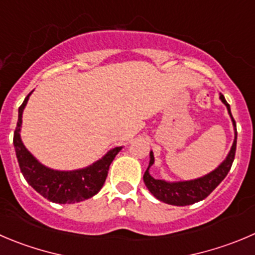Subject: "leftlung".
<instances>
[{
  "mask_svg": "<svg viewBox=\"0 0 255 255\" xmlns=\"http://www.w3.org/2000/svg\"><path fill=\"white\" fill-rule=\"evenodd\" d=\"M219 99L227 106L228 113H229L230 118H232L233 126H234L235 137L229 154H228L224 161L215 170L207 174V175L202 176V178L194 179V180L174 181V183H170V181L154 179L150 175L149 169L154 164V154H152V151H150V161L149 166H147L146 171L144 174V183L146 185V188L149 189L150 193L155 198L159 199L160 202H164L170 205H178V207H184V205H190L194 204V203L200 202V200L207 198L224 180V178L229 173L233 161H234L235 149H237V125H235V121L233 119L232 113H230L229 104L227 103V100H225V98L222 94H220Z\"/></svg>",
  "mask_w": 255,
  "mask_h": 255,
  "instance_id": "obj_1",
  "label": "left lung"
}]
</instances>
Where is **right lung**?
Masks as SVG:
<instances>
[{
  "instance_id": "1",
  "label": "right lung",
  "mask_w": 255,
  "mask_h": 255,
  "mask_svg": "<svg viewBox=\"0 0 255 255\" xmlns=\"http://www.w3.org/2000/svg\"><path fill=\"white\" fill-rule=\"evenodd\" d=\"M31 91L26 96L22 105L18 108V121L13 134V145L16 151L21 173L26 181L40 193L43 198L52 203L59 204H72L93 198L100 191L108 176L109 166L115 159L123 146L111 149L105 156L101 157L93 165L84 169L71 171L53 170L42 165L30 151L25 147L21 140V125H22V113L27 104Z\"/></svg>"
}]
</instances>
